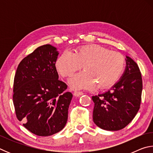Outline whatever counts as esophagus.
<instances>
[{
	"label": "esophagus",
	"mask_w": 153,
	"mask_h": 153,
	"mask_svg": "<svg viewBox=\"0 0 153 153\" xmlns=\"http://www.w3.org/2000/svg\"><path fill=\"white\" fill-rule=\"evenodd\" d=\"M84 94V93H83L82 92H77V91H76L74 92V97H80V96H82Z\"/></svg>",
	"instance_id": "34e87169"
}]
</instances>
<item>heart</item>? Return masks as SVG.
<instances>
[{
	"label": "heart",
	"instance_id": "obj_1",
	"mask_svg": "<svg viewBox=\"0 0 153 153\" xmlns=\"http://www.w3.org/2000/svg\"><path fill=\"white\" fill-rule=\"evenodd\" d=\"M56 68L62 76L71 77L83 65L84 71L69 79L75 90H92L111 87L118 81L125 67L121 53L97 45L80 46L73 54L63 52L56 61Z\"/></svg>",
	"mask_w": 153,
	"mask_h": 153
}]
</instances>
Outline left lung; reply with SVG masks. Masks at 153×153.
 I'll return each mask as SVG.
<instances>
[{
	"instance_id": "left-lung-1",
	"label": "left lung",
	"mask_w": 153,
	"mask_h": 153,
	"mask_svg": "<svg viewBox=\"0 0 153 153\" xmlns=\"http://www.w3.org/2000/svg\"><path fill=\"white\" fill-rule=\"evenodd\" d=\"M126 68L110 90L92 96L93 121L100 128L117 131L125 128L138 113L141 102L142 80L138 65L126 56Z\"/></svg>"
}]
</instances>
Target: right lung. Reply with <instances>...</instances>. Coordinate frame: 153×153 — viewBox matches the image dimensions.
I'll list each match as a JSON object with an SVG mask.
<instances>
[{
    "instance_id": "1",
    "label": "right lung",
    "mask_w": 153,
    "mask_h": 153,
    "mask_svg": "<svg viewBox=\"0 0 153 153\" xmlns=\"http://www.w3.org/2000/svg\"><path fill=\"white\" fill-rule=\"evenodd\" d=\"M57 48L39 46L20 62L15 75L13 105L18 120L40 136L53 135L65 126L73 95L59 79Z\"/></svg>"
}]
</instances>
